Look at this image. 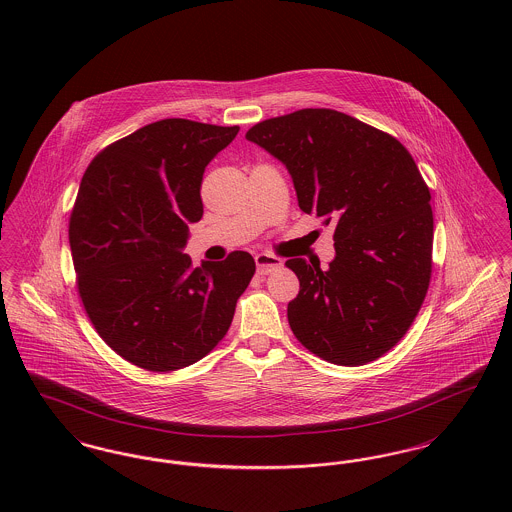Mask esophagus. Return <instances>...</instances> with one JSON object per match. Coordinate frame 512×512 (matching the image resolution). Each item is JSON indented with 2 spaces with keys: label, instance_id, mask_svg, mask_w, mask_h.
Instances as JSON below:
<instances>
[{
  "label": "esophagus",
  "instance_id": "1",
  "mask_svg": "<svg viewBox=\"0 0 512 512\" xmlns=\"http://www.w3.org/2000/svg\"><path fill=\"white\" fill-rule=\"evenodd\" d=\"M255 263H257V270L261 274H268V272L282 267V259H278L274 255H268V253H257L255 255Z\"/></svg>",
  "mask_w": 512,
  "mask_h": 512
}]
</instances>
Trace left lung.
I'll list each match as a JSON object with an SVG mask.
<instances>
[{"mask_svg":"<svg viewBox=\"0 0 512 512\" xmlns=\"http://www.w3.org/2000/svg\"><path fill=\"white\" fill-rule=\"evenodd\" d=\"M245 138L292 176L299 209L334 226L330 267L288 259L295 338L334 365H366L405 336L428 292L430 190L393 136L334 109L259 122Z\"/></svg>","mask_w":512,"mask_h":512,"instance_id":"obj_1","label":"left lung"}]
</instances>
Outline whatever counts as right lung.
Masks as SVG:
<instances>
[{"label": "right lung", "instance_id": "add662e5", "mask_svg": "<svg viewBox=\"0 0 512 512\" xmlns=\"http://www.w3.org/2000/svg\"><path fill=\"white\" fill-rule=\"evenodd\" d=\"M240 126L151 122L84 172L69 222L78 293L103 341L132 365L169 372L219 343L255 261L234 251L192 267L188 224L203 217L205 167Z\"/></svg>", "mask_w": 512, "mask_h": 512}]
</instances>
